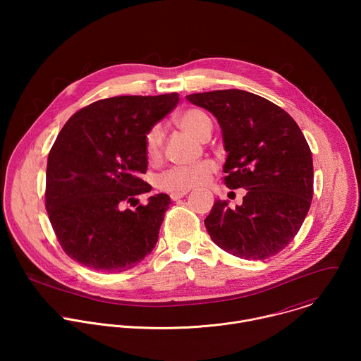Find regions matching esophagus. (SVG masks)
<instances>
[{
    "instance_id": "esophagus-1",
    "label": "esophagus",
    "mask_w": 361,
    "mask_h": 361,
    "mask_svg": "<svg viewBox=\"0 0 361 361\" xmlns=\"http://www.w3.org/2000/svg\"><path fill=\"white\" fill-rule=\"evenodd\" d=\"M187 194H188V190H185V191H177V192H171V194H170V198H171L173 201H177V200L183 198V197L187 195Z\"/></svg>"
}]
</instances>
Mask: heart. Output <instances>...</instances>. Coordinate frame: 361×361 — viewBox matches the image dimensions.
I'll list each match as a JSON object with an SVG mask.
<instances>
[{"label":"heart","instance_id":"obj_1","mask_svg":"<svg viewBox=\"0 0 361 361\" xmlns=\"http://www.w3.org/2000/svg\"><path fill=\"white\" fill-rule=\"evenodd\" d=\"M177 126L187 134L192 135L200 141H207L212 135L213 124L209 116L201 110L190 109L178 114ZM163 141L164 133L161 127L156 126L147 131L144 137V154L145 159L149 163L160 161L163 156ZM216 171V164L210 160H202L192 166L184 167H173L163 173L159 180L157 185L169 192L185 191L191 188H197L204 185L210 180V177Z\"/></svg>","mask_w":361,"mask_h":361}]
</instances>
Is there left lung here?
<instances>
[{
	"mask_svg": "<svg viewBox=\"0 0 361 361\" xmlns=\"http://www.w3.org/2000/svg\"><path fill=\"white\" fill-rule=\"evenodd\" d=\"M217 118L228 152L224 184L245 188L234 210L216 200L204 220L212 240L245 260H264L298 233L313 198V157L297 123L274 102L243 90L185 97Z\"/></svg>",
	"mask_w": 361,
	"mask_h": 361,
	"instance_id": "8db88e82",
	"label": "left lung"
}]
</instances>
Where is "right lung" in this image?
<instances>
[{
	"instance_id": "1",
	"label": "right lung",
	"mask_w": 361,
	"mask_h": 361,
	"mask_svg": "<svg viewBox=\"0 0 361 361\" xmlns=\"http://www.w3.org/2000/svg\"><path fill=\"white\" fill-rule=\"evenodd\" d=\"M177 92L98 99L70 117L47 161L45 209L60 245L91 270L121 273L159 240L167 194L124 210L148 192L144 137L177 104Z\"/></svg>"
}]
</instances>
